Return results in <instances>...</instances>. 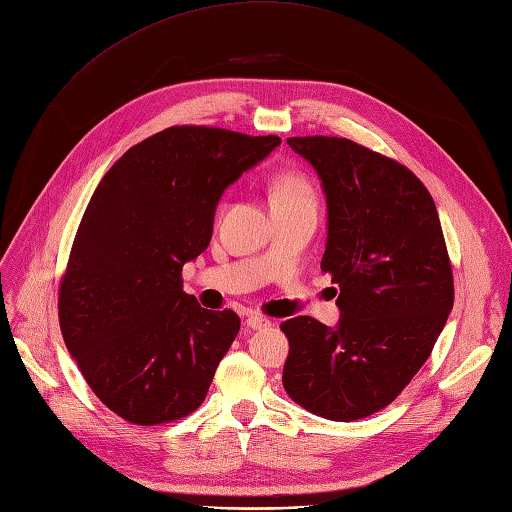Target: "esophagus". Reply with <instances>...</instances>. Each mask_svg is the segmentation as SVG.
Returning <instances> with one entry per match:
<instances>
[{"instance_id":"34e87169","label":"esophagus","mask_w":512,"mask_h":512,"mask_svg":"<svg viewBox=\"0 0 512 512\" xmlns=\"http://www.w3.org/2000/svg\"><path fill=\"white\" fill-rule=\"evenodd\" d=\"M246 323H248L250 329H264V327L271 325V321L266 319V316H262V314H250Z\"/></svg>"}]
</instances>
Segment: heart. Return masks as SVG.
Masks as SVG:
<instances>
[{"label": "heart", "mask_w": 512, "mask_h": 512, "mask_svg": "<svg viewBox=\"0 0 512 512\" xmlns=\"http://www.w3.org/2000/svg\"><path fill=\"white\" fill-rule=\"evenodd\" d=\"M314 198L310 183L300 175H283L273 191V202H296Z\"/></svg>", "instance_id": "obj_1"}]
</instances>
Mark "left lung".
<instances>
[{
  "instance_id": "1",
  "label": "left lung",
  "mask_w": 512,
  "mask_h": 512,
  "mask_svg": "<svg viewBox=\"0 0 512 512\" xmlns=\"http://www.w3.org/2000/svg\"><path fill=\"white\" fill-rule=\"evenodd\" d=\"M327 200L321 269L342 316L281 323L289 339L283 387L331 421L394 402L419 373L454 304L452 266L433 198L400 162L342 137H289ZM335 289V287H333Z\"/></svg>"
}]
</instances>
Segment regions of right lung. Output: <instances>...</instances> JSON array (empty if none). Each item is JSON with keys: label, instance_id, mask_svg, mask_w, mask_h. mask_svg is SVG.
I'll list each match as a JSON object with an SVG mask.
<instances>
[{"label": "right lung", "instance_id": "obj_1", "mask_svg": "<svg viewBox=\"0 0 512 512\" xmlns=\"http://www.w3.org/2000/svg\"><path fill=\"white\" fill-rule=\"evenodd\" d=\"M277 145L275 135L170 127L95 187L60 285V329L93 394L125 421H177L204 402L239 316L202 308L181 271L208 248L225 189Z\"/></svg>", "mask_w": 512, "mask_h": 512}]
</instances>
